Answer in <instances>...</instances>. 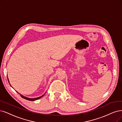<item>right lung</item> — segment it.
I'll list each match as a JSON object with an SVG mask.
<instances>
[{"label": "right lung", "mask_w": 122, "mask_h": 122, "mask_svg": "<svg viewBox=\"0 0 122 122\" xmlns=\"http://www.w3.org/2000/svg\"><path fill=\"white\" fill-rule=\"evenodd\" d=\"M7 79H8V82L10 83V81H9V80H8V77H7ZM11 86V85H10ZM17 93H19L18 92H16ZM20 94V93H19ZM20 94V97H22V98H25V100H28V101H36V100H38V99H39V98H41L42 97H43L44 96V94H43V96H41V97H37V98H29V97H24V96H23L22 95H21V94Z\"/></svg>", "instance_id": "add662e5"}]
</instances>
